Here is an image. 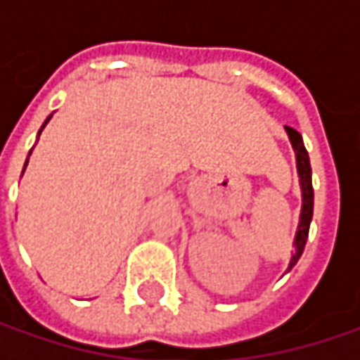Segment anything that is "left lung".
I'll list each match as a JSON object with an SVG mask.
<instances>
[{
	"mask_svg": "<svg viewBox=\"0 0 360 360\" xmlns=\"http://www.w3.org/2000/svg\"><path fill=\"white\" fill-rule=\"evenodd\" d=\"M284 128H286V134L290 138V144H292L295 152H297V168L298 176H300V188H302V210H300V222H298L297 238H295V255H292L290 264H288V270H290L298 262V258H300L302 250H304L307 238H309L314 192H312L311 180V162H309V152H307V148L302 144V136L295 128H290V126H284Z\"/></svg>",
	"mask_w": 360,
	"mask_h": 360,
	"instance_id": "8db88e82",
	"label": "left lung"
}]
</instances>
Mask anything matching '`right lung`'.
<instances>
[{"label": "right lung", "mask_w": 360, "mask_h": 360, "mask_svg": "<svg viewBox=\"0 0 360 360\" xmlns=\"http://www.w3.org/2000/svg\"><path fill=\"white\" fill-rule=\"evenodd\" d=\"M49 118H51V116H49ZM49 118L46 120V122H44V126H46V124H48V122H49ZM44 126H41V130H44ZM41 130H39V131H41ZM25 164H27V162H25Z\"/></svg>", "instance_id": "1"}]
</instances>
